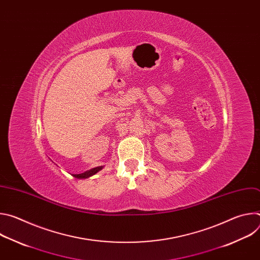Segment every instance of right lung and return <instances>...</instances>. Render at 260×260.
<instances>
[{
    "instance_id": "obj_1",
    "label": "right lung",
    "mask_w": 260,
    "mask_h": 260,
    "mask_svg": "<svg viewBox=\"0 0 260 260\" xmlns=\"http://www.w3.org/2000/svg\"><path fill=\"white\" fill-rule=\"evenodd\" d=\"M102 169H103V167H96V168H93V169H91L89 171H86L84 173H81V174H74L73 176L75 178H78V179H85V178H88V177L94 175L95 173H98Z\"/></svg>"
}]
</instances>
